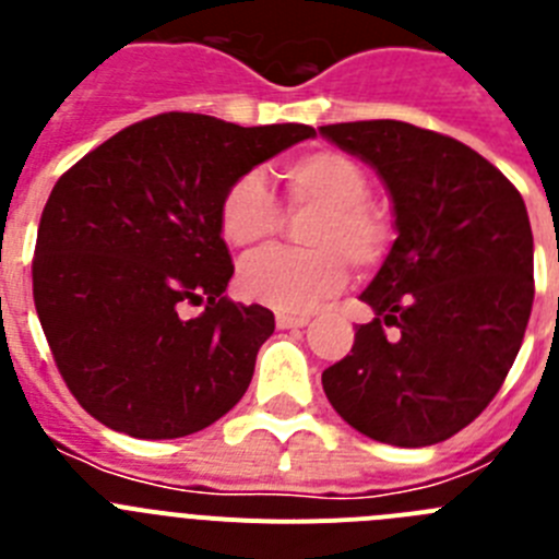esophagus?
Masks as SVG:
<instances>
[{"instance_id":"esophagus-1","label":"esophagus","mask_w":559,"mask_h":559,"mask_svg":"<svg viewBox=\"0 0 559 559\" xmlns=\"http://www.w3.org/2000/svg\"><path fill=\"white\" fill-rule=\"evenodd\" d=\"M310 322V316H296V313H276V328L280 330H294L305 328Z\"/></svg>"}]
</instances>
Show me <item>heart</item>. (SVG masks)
I'll return each mask as SVG.
<instances>
[{
	"mask_svg": "<svg viewBox=\"0 0 559 559\" xmlns=\"http://www.w3.org/2000/svg\"><path fill=\"white\" fill-rule=\"evenodd\" d=\"M294 206L319 210L305 231L310 251L269 249L249 257L237 271L246 299L283 313H305L347 283V257L355 269H369L386 254L389 224L367 204L364 167L338 151H310L283 167ZM218 224L226 243L254 249L280 229V206L260 173H246L221 195Z\"/></svg>",
	"mask_w": 559,
	"mask_h": 559,
	"instance_id": "heart-1",
	"label": "heart"
}]
</instances>
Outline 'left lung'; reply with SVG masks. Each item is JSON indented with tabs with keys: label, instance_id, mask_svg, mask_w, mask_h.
<instances>
[{
	"label": "left lung",
	"instance_id": "obj_1",
	"mask_svg": "<svg viewBox=\"0 0 559 559\" xmlns=\"http://www.w3.org/2000/svg\"><path fill=\"white\" fill-rule=\"evenodd\" d=\"M319 133L378 173L397 231L360 294L374 319L324 369V394L364 437L437 445L487 408L521 349L535 299L526 204L498 167L442 133L397 120Z\"/></svg>",
	"mask_w": 559,
	"mask_h": 559
}]
</instances>
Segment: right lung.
Instances as JSON below:
<instances>
[{
    "label": "right lung",
    "instance_id": "1",
    "mask_svg": "<svg viewBox=\"0 0 559 559\" xmlns=\"http://www.w3.org/2000/svg\"><path fill=\"white\" fill-rule=\"evenodd\" d=\"M310 136L299 122L243 128L170 111L122 128L58 179L33 299L69 392L103 426L187 437L243 397L274 313L224 296L235 265L221 195Z\"/></svg>",
    "mask_w": 559,
    "mask_h": 559
}]
</instances>
